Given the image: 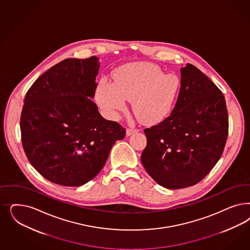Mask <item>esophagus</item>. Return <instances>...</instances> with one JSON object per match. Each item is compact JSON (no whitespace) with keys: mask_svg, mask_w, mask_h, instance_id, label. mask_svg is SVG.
Segmentation results:
<instances>
[{"mask_svg":"<svg viewBox=\"0 0 250 250\" xmlns=\"http://www.w3.org/2000/svg\"><path fill=\"white\" fill-rule=\"evenodd\" d=\"M138 132V129H126V134L128 135V136H130V135H132V134H134V133H136Z\"/></svg>","mask_w":250,"mask_h":250,"instance_id":"obj_1","label":"esophagus"}]
</instances>
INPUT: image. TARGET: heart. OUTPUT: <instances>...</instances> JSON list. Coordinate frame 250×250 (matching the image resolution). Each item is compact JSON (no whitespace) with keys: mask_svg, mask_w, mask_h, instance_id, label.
Segmentation results:
<instances>
[{"mask_svg":"<svg viewBox=\"0 0 250 250\" xmlns=\"http://www.w3.org/2000/svg\"><path fill=\"white\" fill-rule=\"evenodd\" d=\"M178 90V80L164 73L155 65L133 62L121 67L114 83L101 81L97 100L107 110H122L124 100H130L133 115L143 124L153 125L169 114Z\"/></svg>","mask_w":250,"mask_h":250,"instance_id":"b5f03b06","label":"heart"}]
</instances>
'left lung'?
Returning <instances> with one entry per match:
<instances>
[{"label":"left lung","instance_id":"1","mask_svg":"<svg viewBox=\"0 0 250 250\" xmlns=\"http://www.w3.org/2000/svg\"><path fill=\"white\" fill-rule=\"evenodd\" d=\"M177 103L166 120L145 129L141 161L153 180L178 189L208 175L224 152L228 135L226 99L194 65L180 69Z\"/></svg>","mask_w":250,"mask_h":250}]
</instances>
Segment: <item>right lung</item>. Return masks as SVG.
Returning a JSON list of instances; mask_svg holds the SVG:
<instances>
[{"instance_id": "obj_1", "label": "right lung", "mask_w": 250, "mask_h": 250, "mask_svg": "<svg viewBox=\"0 0 250 250\" xmlns=\"http://www.w3.org/2000/svg\"><path fill=\"white\" fill-rule=\"evenodd\" d=\"M97 57L66 59L28 89L21 113L24 153L36 170L59 185L87 183L105 166L126 130L106 121L91 98L99 70Z\"/></svg>"}]
</instances>
